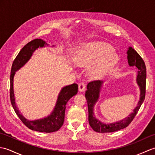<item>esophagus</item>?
<instances>
[{"label":"esophagus","instance_id":"34e87169","mask_svg":"<svg viewBox=\"0 0 155 155\" xmlns=\"http://www.w3.org/2000/svg\"><path fill=\"white\" fill-rule=\"evenodd\" d=\"M85 88H86V85H85L84 83H80L78 84V91L80 92H84L85 91Z\"/></svg>","mask_w":155,"mask_h":155}]
</instances>
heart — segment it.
<instances>
[{"label": "heart", "instance_id": "obj_1", "mask_svg": "<svg viewBox=\"0 0 155 155\" xmlns=\"http://www.w3.org/2000/svg\"><path fill=\"white\" fill-rule=\"evenodd\" d=\"M74 61L81 67H89L88 74L97 78L103 77L118 61V54L110 45L103 42L83 44L77 51Z\"/></svg>", "mask_w": 155, "mask_h": 155}]
</instances>
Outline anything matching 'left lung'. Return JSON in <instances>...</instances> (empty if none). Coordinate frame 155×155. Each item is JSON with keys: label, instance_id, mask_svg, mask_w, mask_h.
<instances>
[{"label": "left lung", "instance_id": "left-lung-1", "mask_svg": "<svg viewBox=\"0 0 155 155\" xmlns=\"http://www.w3.org/2000/svg\"><path fill=\"white\" fill-rule=\"evenodd\" d=\"M128 63L130 67H135L137 68V83L140 88V98L137 107L128 117L119 121L112 123H104L96 118L94 114V107L100 97V92L103 87V81H91L87 84V90L85 97L87 101L88 109V122L93 129L98 133H113L123 129L128 126L143 104L145 98L146 88V66L143 58L132 47H129L127 51Z\"/></svg>", "mask_w": 155, "mask_h": 155}]
</instances>
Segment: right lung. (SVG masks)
<instances>
[{
  "label": "right lung",
  "mask_w": 155,
  "mask_h": 155,
  "mask_svg": "<svg viewBox=\"0 0 155 155\" xmlns=\"http://www.w3.org/2000/svg\"><path fill=\"white\" fill-rule=\"evenodd\" d=\"M46 46H48V44L42 39H35L26 45L16 56L15 61H13L11 77H10V98L15 113L22 123L28 128L42 133H52L59 130V128L63 124L66 104L71 97L77 94L78 85L74 83L62 87L58 95L57 103L52 113L45 118L34 120H27L19 111L15 103L14 88H13L14 77L16 72L30 60L33 52L37 48L45 47ZM52 47H54V45Z\"/></svg>",
  "instance_id": "obj_1"
}]
</instances>
